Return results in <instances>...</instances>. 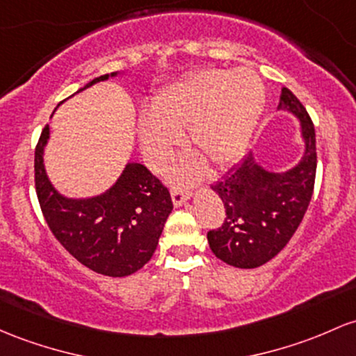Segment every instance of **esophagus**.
Here are the masks:
<instances>
[{
    "label": "esophagus",
    "mask_w": 356,
    "mask_h": 356,
    "mask_svg": "<svg viewBox=\"0 0 356 356\" xmlns=\"http://www.w3.org/2000/svg\"><path fill=\"white\" fill-rule=\"evenodd\" d=\"M170 196H172V202H174L175 206H182L187 199L191 197V193L187 189H182V187H172Z\"/></svg>",
    "instance_id": "1"
}]
</instances>
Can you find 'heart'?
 <instances>
[{"label":"heart","mask_w":356,"mask_h":356,"mask_svg":"<svg viewBox=\"0 0 356 356\" xmlns=\"http://www.w3.org/2000/svg\"><path fill=\"white\" fill-rule=\"evenodd\" d=\"M265 106L260 77L250 70L202 69L167 86L155 96L152 115L138 121L143 157L160 170L174 154L179 135L189 130V147L216 167L236 162L247 150ZM182 165L179 175H191Z\"/></svg>","instance_id":"b5f03b06"}]
</instances>
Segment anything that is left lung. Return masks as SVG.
I'll return each instance as SVG.
<instances>
[{"instance_id": "8db88e82", "label": "left lung", "mask_w": 356, "mask_h": 356, "mask_svg": "<svg viewBox=\"0 0 356 356\" xmlns=\"http://www.w3.org/2000/svg\"><path fill=\"white\" fill-rule=\"evenodd\" d=\"M279 109L300 121L306 150L298 165L268 172L250 152L211 186L225 204L226 218L220 228L208 232L209 247L218 259L238 268L260 267L286 247L312 197L318 165L314 124L287 88L280 92Z\"/></svg>"}]
</instances>
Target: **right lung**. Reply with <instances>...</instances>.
Listing matches in <instances>:
<instances>
[{"instance_id":"right-lung-1","label":"right lung","mask_w":356,"mask_h":356,"mask_svg":"<svg viewBox=\"0 0 356 356\" xmlns=\"http://www.w3.org/2000/svg\"><path fill=\"white\" fill-rule=\"evenodd\" d=\"M116 74L96 77L79 91ZM49 135L45 124L35 147V191L50 232L74 259L96 273L127 277L140 270L154 255L174 208L169 189L145 165L130 162L106 193L64 197L50 184L44 167Z\"/></svg>"}]
</instances>
